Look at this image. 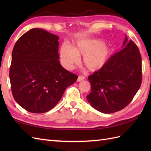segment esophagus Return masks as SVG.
<instances>
[{
    "label": "esophagus",
    "instance_id": "34e87169",
    "mask_svg": "<svg viewBox=\"0 0 151 151\" xmlns=\"http://www.w3.org/2000/svg\"><path fill=\"white\" fill-rule=\"evenodd\" d=\"M85 79V77L84 76H79L78 77V78H77V82H82V81H84V80Z\"/></svg>",
    "mask_w": 151,
    "mask_h": 151
}]
</instances>
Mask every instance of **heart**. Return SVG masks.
I'll return each instance as SVG.
<instances>
[{
  "label": "heart",
  "instance_id": "b5f03b06",
  "mask_svg": "<svg viewBox=\"0 0 151 151\" xmlns=\"http://www.w3.org/2000/svg\"><path fill=\"white\" fill-rule=\"evenodd\" d=\"M111 54V48L98 39L79 41L74 48L63 44L60 50L61 62L65 69H73L79 63V56H83V63L91 72L103 68Z\"/></svg>",
  "mask_w": 151,
  "mask_h": 151
}]
</instances>
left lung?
<instances>
[{
  "label": "left lung",
  "instance_id": "left-lung-1",
  "mask_svg": "<svg viewBox=\"0 0 151 151\" xmlns=\"http://www.w3.org/2000/svg\"><path fill=\"white\" fill-rule=\"evenodd\" d=\"M123 49L110 57L104 67L88 76L91 86L87 100L104 114L121 110L132 101L142 81L138 47L126 36Z\"/></svg>",
  "mask_w": 151,
  "mask_h": 151
}]
</instances>
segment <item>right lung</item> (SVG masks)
Segmentation results:
<instances>
[{
  "instance_id": "right-lung-1",
  "label": "right lung",
  "mask_w": 151,
  "mask_h": 151,
  "mask_svg": "<svg viewBox=\"0 0 151 151\" xmlns=\"http://www.w3.org/2000/svg\"><path fill=\"white\" fill-rule=\"evenodd\" d=\"M59 37L32 28L15 43L9 80L15 101L28 111L45 113L53 108L78 76L59 62Z\"/></svg>"
}]
</instances>
